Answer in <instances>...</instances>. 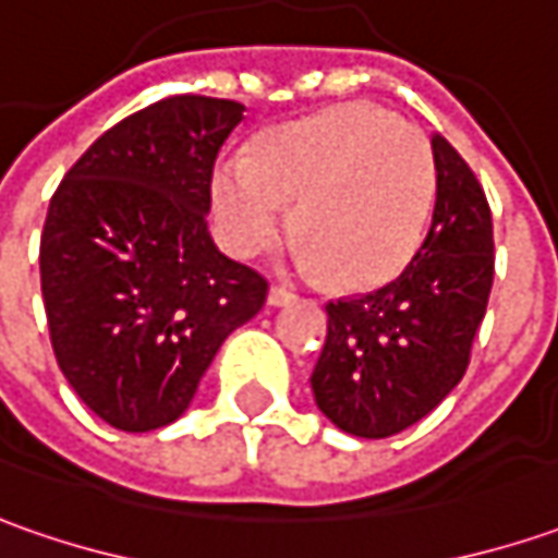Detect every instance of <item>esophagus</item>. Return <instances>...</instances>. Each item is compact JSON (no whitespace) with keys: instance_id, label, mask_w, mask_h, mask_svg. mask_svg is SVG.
Here are the masks:
<instances>
[{"instance_id":"1","label":"esophagus","mask_w":558,"mask_h":558,"mask_svg":"<svg viewBox=\"0 0 558 558\" xmlns=\"http://www.w3.org/2000/svg\"><path fill=\"white\" fill-rule=\"evenodd\" d=\"M290 302H296V293H293V290H287V287H271V290H268V305L280 308V305H290Z\"/></svg>"}]
</instances>
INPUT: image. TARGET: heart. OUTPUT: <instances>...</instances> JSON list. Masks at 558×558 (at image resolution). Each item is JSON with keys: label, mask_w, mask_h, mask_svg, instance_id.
Listing matches in <instances>:
<instances>
[{"label": "heart", "mask_w": 558, "mask_h": 558, "mask_svg": "<svg viewBox=\"0 0 558 558\" xmlns=\"http://www.w3.org/2000/svg\"><path fill=\"white\" fill-rule=\"evenodd\" d=\"M435 194L426 138L371 105H342L283 125L216 169L225 243L253 256L290 225L296 203L299 262L339 287H374L404 268L423 241Z\"/></svg>", "instance_id": "b5f03b06"}]
</instances>
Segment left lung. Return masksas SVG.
<instances>
[{
	"label": "left lung",
	"instance_id": "left-lung-1",
	"mask_svg": "<svg viewBox=\"0 0 558 558\" xmlns=\"http://www.w3.org/2000/svg\"><path fill=\"white\" fill-rule=\"evenodd\" d=\"M433 157V225L416 256L392 283L327 305L312 392L320 413L357 438H389L433 413L466 374L488 308V197L438 132Z\"/></svg>",
	"mask_w": 558,
	"mask_h": 558
}]
</instances>
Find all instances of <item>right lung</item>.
<instances>
[{"mask_svg":"<svg viewBox=\"0 0 558 558\" xmlns=\"http://www.w3.org/2000/svg\"><path fill=\"white\" fill-rule=\"evenodd\" d=\"M243 110L163 98L107 129L51 197L39 241L51 349L113 429L179 420L228 333L265 305L268 280L206 228L213 166Z\"/></svg>","mask_w":558,"mask_h":558,"instance_id":"right-lung-1","label":"right lung"}]
</instances>
